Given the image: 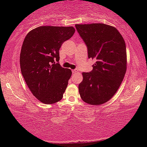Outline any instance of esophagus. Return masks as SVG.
<instances>
[{"label":"esophagus","mask_w":147,"mask_h":147,"mask_svg":"<svg viewBox=\"0 0 147 147\" xmlns=\"http://www.w3.org/2000/svg\"><path fill=\"white\" fill-rule=\"evenodd\" d=\"M72 73H75V72H77V69H74V70H72Z\"/></svg>","instance_id":"34e87169"}]
</instances>
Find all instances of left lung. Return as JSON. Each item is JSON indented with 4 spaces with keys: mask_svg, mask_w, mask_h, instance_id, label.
Instances as JSON below:
<instances>
[{
    "mask_svg": "<svg viewBox=\"0 0 147 147\" xmlns=\"http://www.w3.org/2000/svg\"><path fill=\"white\" fill-rule=\"evenodd\" d=\"M88 49V58L95 63L83 72L79 84L81 98L91 105H100L113 97L126 71V49L124 38L114 27L104 23L76 24Z\"/></svg>",
    "mask_w": 147,
    "mask_h": 147,
    "instance_id": "left-lung-1",
    "label": "left lung"
}]
</instances>
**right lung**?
<instances>
[{
    "mask_svg": "<svg viewBox=\"0 0 147 147\" xmlns=\"http://www.w3.org/2000/svg\"><path fill=\"white\" fill-rule=\"evenodd\" d=\"M75 32L73 27L40 26L31 30L23 41L21 73L34 96L44 104H54L63 98L72 71L59 63V50Z\"/></svg>",
    "mask_w": 147,
    "mask_h": 147,
    "instance_id": "1",
    "label": "right lung"
}]
</instances>
